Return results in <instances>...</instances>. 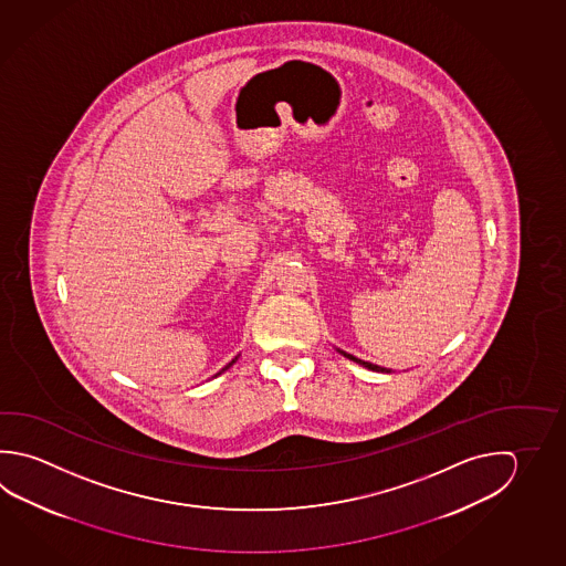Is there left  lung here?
<instances>
[{"label":"left lung","instance_id":"obj_1","mask_svg":"<svg viewBox=\"0 0 566 566\" xmlns=\"http://www.w3.org/2000/svg\"><path fill=\"white\" fill-rule=\"evenodd\" d=\"M339 353H343L347 359L355 360V363H359V365H363V367H367V369L379 370V373H391L389 369H382V367H379V365H373V363H369V360L357 359V357H353V355L345 353V350H339Z\"/></svg>","mask_w":566,"mask_h":566}]
</instances>
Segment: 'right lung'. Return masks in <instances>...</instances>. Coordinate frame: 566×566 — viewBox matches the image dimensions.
<instances>
[{
	"mask_svg": "<svg viewBox=\"0 0 566 566\" xmlns=\"http://www.w3.org/2000/svg\"><path fill=\"white\" fill-rule=\"evenodd\" d=\"M235 360H237V357H235V359L231 360V363H229V365H227L226 369L219 370V373H217V375H221V373H223V370L229 369V367H231V365H233V363H235ZM217 375H216V377H217Z\"/></svg>",
	"mask_w": 566,
	"mask_h": 566,
	"instance_id": "1",
	"label": "right lung"
}]
</instances>
